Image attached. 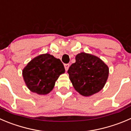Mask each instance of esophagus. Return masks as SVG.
Here are the masks:
<instances>
[{"mask_svg":"<svg viewBox=\"0 0 131 131\" xmlns=\"http://www.w3.org/2000/svg\"><path fill=\"white\" fill-rule=\"evenodd\" d=\"M69 66H70V65H69V63H66V64H64V68H65V69H66V71L68 70V69H69Z\"/></svg>","mask_w":131,"mask_h":131,"instance_id":"34e87169","label":"esophagus"}]
</instances>
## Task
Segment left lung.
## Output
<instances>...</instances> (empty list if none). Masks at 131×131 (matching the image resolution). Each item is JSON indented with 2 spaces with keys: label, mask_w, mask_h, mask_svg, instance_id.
Instances as JSON below:
<instances>
[{
  "label": "left lung",
  "mask_w": 131,
  "mask_h": 131,
  "mask_svg": "<svg viewBox=\"0 0 131 131\" xmlns=\"http://www.w3.org/2000/svg\"><path fill=\"white\" fill-rule=\"evenodd\" d=\"M75 59L68 72L76 91L84 96L99 92L107 80V66L98 57L85 53L78 54Z\"/></svg>",
  "instance_id": "obj_1"
}]
</instances>
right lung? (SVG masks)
I'll return each mask as SVG.
<instances>
[{"instance_id":"add662e5","label":"right lung","mask_w":131,"mask_h":131,"mask_svg":"<svg viewBox=\"0 0 131 131\" xmlns=\"http://www.w3.org/2000/svg\"><path fill=\"white\" fill-rule=\"evenodd\" d=\"M64 72L60 60L46 53L35 57L27 63L22 75L29 90L38 94H46L53 89L56 80Z\"/></svg>"}]
</instances>
